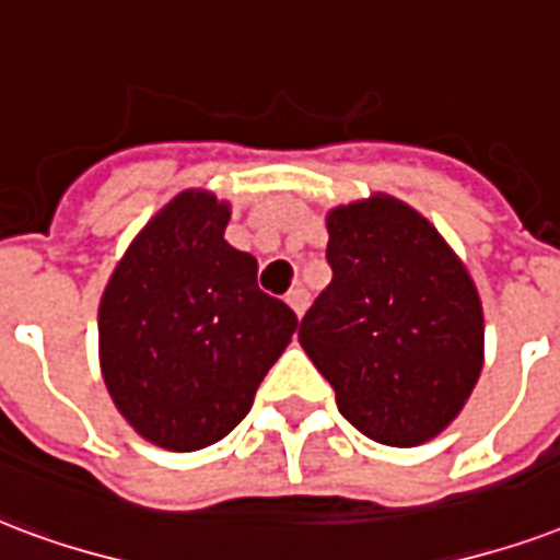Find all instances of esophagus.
I'll list each match as a JSON object with an SVG mask.
<instances>
[{
    "label": "esophagus",
    "instance_id": "obj_1",
    "mask_svg": "<svg viewBox=\"0 0 560 560\" xmlns=\"http://www.w3.org/2000/svg\"><path fill=\"white\" fill-rule=\"evenodd\" d=\"M288 305L293 308V314H296V317H302V314H305V308H308V290L305 288L290 290Z\"/></svg>",
    "mask_w": 560,
    "mask_h": 560
}]
</instances>
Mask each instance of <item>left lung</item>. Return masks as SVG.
<instances>
[{
  "mask_svg": "<svg viewBox=\"0 0 560 560\" xmlns=\"http://www.w3.org/2000/svg\"><path fill=\"white\" fill-rule=\"evenodd\" d=\"M328 288L299 343L358 432L417 446L450 425L479 382L476 284L429 220L390 196L328 213Z\"/></svg>",
  "mask_w": 560,
  "mask_h": 560,
  "instance_id": "8db88e82",
  "label": "left lung"
}]
</instances>
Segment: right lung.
Masks as SVG:
<instances>
[{"instance_id":"right-lung-1","label":"right lung","mask_w":560,"mask_h":560,"mask_svg":"<svg viewBox=\"0 0 560 560\" xmlns=\"http://www.w3.org/2000/svg\"><path fill=\"white\" fill-rule=\"evenodd\" d=\"M225 225L217 196L178 194L102 293V378L119 413L164 450L223 441L299 326L258 288V261L225 243Z\"/></svg>"}]
</instances>
